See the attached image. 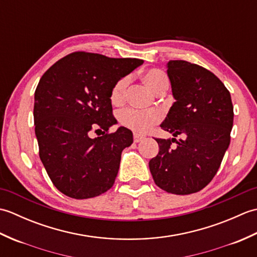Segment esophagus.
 Here are the masks:
<instances>
[{
  "instance_id": "esophagus-1",
  "label": "esophagus",
  "mask_w": 257,
  "mask_h": 257,
  "mask_svg": "<svg viewBox=\"0 0 257 257\" xmlns=\"http://www.w3.org/2000/svg\"><path fill=\"white\" fill-rule=\"evenodd\" d=\"M144 139H145V136L144 135L134 134V141H135V143H140V141H143Z\"/></svg>"
}]
</instances>
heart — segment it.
I'll use <instances>...</instances> for the list:
<instances>
[{"mask_svg":"<svg viewBox=\"0 0 257 257\" xmlns=\"http://www.w3.org/2000/svg\"><path fill=\"white\" fill-rule=\"evenodd\" d=\"M144 80L147 86L157 95L165 94L169 88L168 76L160 69H149L144 74ZM129 84L128 76L119 78L113 84L110 91V101L113 105H121L124 100L125 91ZM162 119V113L158 109L139 110L135 108H125L119 112V121L123 127L133 132L144 134L147 133L155 124L159 123Z\"/></svg>","mask_w":257,"mask_h":257,"instance_id":"b5f03b06","label":"heart"}]
</instances>
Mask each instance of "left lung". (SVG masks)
Segmentation results:
<instances>
[{"label": "left lung", "instance_id": "1", "mask_svg": "<svg viewBox=\"0 0 257 257\" xmlns=\"http://www.w3.org/2000/svg\"><path fill=\"white\" fill-rule=\"evenodd\" d=\"M167 67L176 101L161 128L181 138H157L159 152L149 168L160 189L191 194L206 187L221 166L231 140L232 99L224 84L204 67L187 61H170Z\"/></svg>", "mask_w": 257, "mask_h": 257}]
</instances>
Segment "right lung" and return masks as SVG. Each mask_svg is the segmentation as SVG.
I'll use <instances>...</instances> for the list:
<instances>
[{
	"mask_svg": "<svg viewBox=\"0 0 257 257\" xmlns=\"http://www.w3.org/2000/svg\"><path fill=\"white\" fill-rule=\"evenodd\" d=\"M144 63L75 52L48 68L35 90L34 124L40 158L53 184L73 199H89L110 189L121 152L133 144L124 127L109 133L113 84ZM92 128L100 138L90 139Z\"/></svg>",
	"mask_w": 257,
	"mask_h": 257,
	"instance_id": "right-lung-1",
	"label": "right lung"
}]
</instances>
